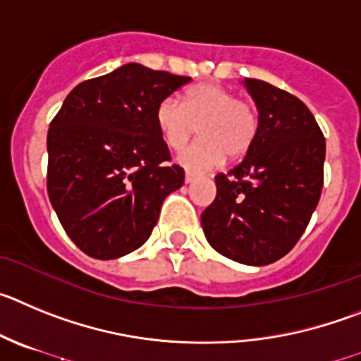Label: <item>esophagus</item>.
Wrapping results in <instances>:
<instances>
[{
  "mask_svg": "<svg viewBox=\"0 0 361 361\" xmlns=\"http://www.w3.org/2000/svg\"><path fill=\"white\" fill-rule=\"evenodd\" d=\"M194 180H196V174H192V173L185 174V183H192Z\"/></svg>",
  "mask_w": 361,
  "mask_h": 361,
  "instance_id": "1",
  "label": "esophagus"
}]
</instances>
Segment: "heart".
<instances>
[{
	"instance_id": "1",
	"label": "heart",
	"mask_w": 361,
	"mask_h": 361,
	"mask_svg": "<svg viewBox=\"0 0 361 361\" xmlns=\"http://www.w3.org/2000/svg\"><path fill=\"white\" fill-rule=\"evenodd\" d=\"M157 128L165 144L180 151L194 133L201 140L185 149L180 164L194 173H204L225 161L248 152L259 133L257 109L219 84L203 82L188 87L181 104L165 99L158 104Z\"/></svg>"
}]
</instances>
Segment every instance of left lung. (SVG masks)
I'll list each match as a JSON object with an SVG mask.
<instances>
[{"label":"left lung","instance_id":"obj_1","mask_svg":"<svg viewBox=\"0 0 361 361\" xmlns=\"http://www.w3.org/2000/svg\"><path fill=\"white\" fill-rule=\"evenodd\" d=\"M243 84L257 106V138L241 164L216 176V200L201 226L221 255L266 266L293 248L317 209L326 138L297 97L264 80Z\"/></svg>","mask_w":361,"mask_h":361}]
</instances>
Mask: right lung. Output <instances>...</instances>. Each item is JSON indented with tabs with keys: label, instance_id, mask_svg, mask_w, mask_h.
Wrapping results in <instances>:
<instances>
[{
	"label": "right lung",
	"instance_id": "1",
	"mask_svg": "<svg viewBox=\"0 0 361 361\" xmlns=\"http://www.w3.org/2000/svg\"><path fill=\"white\" fill-rule=\"evenodd\" d=\"M188 77L138 63L84 80L48 129V196L68 237L93 259L124 257L151 235L183 185L157 128L158 104Z\"/></svg>",
	"mask_w": 361,
	"mask_h": 361
}]
</instances>
